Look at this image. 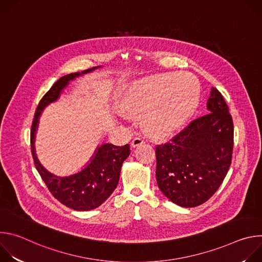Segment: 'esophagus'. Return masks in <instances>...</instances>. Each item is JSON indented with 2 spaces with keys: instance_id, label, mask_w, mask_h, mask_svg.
Listing matches in <instances>:
<instances>
[{
  "instance_id": "esophagus-1",
  "label": "esophagus",
  "mask_w": 262,
  "mask_h": 262,
  "mask_svg": "<svg viewBox=\"0 0 262 262\" xmlns=\"http://www.w3.org/2000/svg\"><path fill=\"white\" fill-rule=\"evenodd\" d=\"M143 143H144V138L142 136H137L134 138L132 145H133V147H137L139 145H142Z\"/></svg>"
}]
</instances>
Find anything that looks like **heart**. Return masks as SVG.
Wrapping results in <instances>:
<instances>
[{
    "label": "heart",
    "instance_id": "b5f03b06",
    "mask_svg": "<svg viewBox=\"0 0 262 262\" xmlns=\"http://www.w3.org/2000/svg\"><path fill=\"white\" fill-rule=\"evenodd\" d=\"M199 84L190 73H159L132 88L125 107L134 117L143 118L145 130L167 137L180 129L199 103Z\"/></svg>",
    "mask_w": 262,
    "mask_h": 262
}]
</instances>
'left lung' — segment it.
Masks as SVG:
<instances>
[{
  "mask_svg": "<svg viewBox=\"0 0 262 262\" xmlns=\"http://www.w3.org/2000/svg\"><path fill=\"white\" fill-rule=\"evenodd\" d=\"M209 113L192 120L169 142L157 145L160 190L182 207L206 202L220 188L232 161L234 126L229 106L212 88Z\"/></svg>",
  "mask_w": 262,
  "mask_h": 262,
  "instance_id": "left-lung-1",
  "label": "left lung"
}]
</instances>
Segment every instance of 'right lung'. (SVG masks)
I'll return each mask as SVG.
<instances>
[{"label": "right lung", "mask_w": 262, "mask_h": 262, "mask_svg": "<svg viewBox=\"0 0 262 262\" xmlns=\"http://www.w3.org/2000/svg\"><path fill=\"white\" fill-rule=\"evenodd\" d=\"M93 69L83 70L82 73ZM82 73L73 72L60 78L40 99L31 126V151L34 165L51 194L65 206L74 210L85 211L98 207L114 192L119 181L122 163L130 154L129 145L103 144L98 148L94 159L84 170L78 174L62 178L49 173L39 164L34 149L35 132L42 110L59 97L61 90L69 81Z\"/></svg>", "instance_id": "1"}]
</instances>
